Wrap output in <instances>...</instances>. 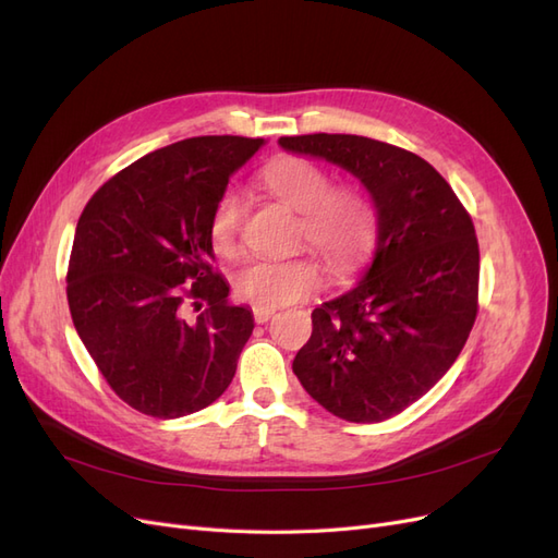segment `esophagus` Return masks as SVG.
<instances>
[{"instance_id":"1","label":"esophagus","mask_w":558,"mask_h":558,"mask_svg":"<svg viewBox=\"0 0 558 558\" xmlns=\"http://www.w3.org/2000/svg\"><path fill=\"white\" fill-rule=\"evenodd\" d=\"M275 312H277V307H260V305H256L253 307V318H256V324H265V320H269L275 316Z\"/></svg>"}]
</instances>
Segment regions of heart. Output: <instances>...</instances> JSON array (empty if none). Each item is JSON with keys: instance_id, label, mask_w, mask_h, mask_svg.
Returning <instances> with one entry per match:
<instances>
[{"instance_id": "1", "label": "heart", "mask_w": 558, "mask_h": 558, "mask_svg": "<svg viewBox=\"0 0 558 558\" xmlns=\"http://www.w3.org/2000/svg\"><path fill=\"white\" fill-rule=\"evenodd\" d=\"M260 181L265 189L300 214V240L310 242L337 267H351L375 240V207L359 185H332V177L300 156H283L269 162ZM242 199L226 189L218 195L209 218V242L216 253L230 256L238 248ZM324 267L316 258L291 260L256 258L244 263L232 277L238 298L260 307H283L316 293L324 286Z\"/></svg>"}]
</instances>
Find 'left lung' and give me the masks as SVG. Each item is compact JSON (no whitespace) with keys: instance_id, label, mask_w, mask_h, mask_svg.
Returning a JSON list of instances; mask_svg holds the SVG:
<instances>
[{"instance_id":"8db88e82","label":"left lung","mask_w":558,"mask_h":558,"mask_svg":"<svg viewBox=\"0 0 558 558\" xmlns=\"http://www.w3.org/2000/svg\"><path fill=\"white\" fill-rule=\"evenodd\" d=\"M279 144L344 167L375 202L373 265L356 289L312 312L293 373L330 414L377 424L426 396L468 342L480 293L475 226L442 174L412 150L326 132Z\"/></svg>"}]
</instances>
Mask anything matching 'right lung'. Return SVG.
<instances>
[{
  "label": "right lung",
  "instance_id": "right-lung-1",
  "mask_svg": "<svg viewBox=\"0 0 558 558\" xmlns=\"http://www.w3.org/2000/svg\"><path fill=\"white\" fill-rule=\"evenodd\" d=\"M260 146L211 134L158 148L111 177L78 218L66 269L74 328L113 393L142 414L199 412L234 377L253 314L228 302L209 218ZM199 299L206 310L191 325L184 307Z\"/></svg>",
  "mask_w": 558,
  "mask_h": 558
}]
</instances>
